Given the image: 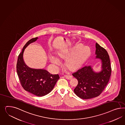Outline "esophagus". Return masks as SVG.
Returning a JSON list of instances; mask_svg holds the SVG:
<instances>
[{"label":"esophagus","instance_id":"esophagus-1","mask_svg":"<svg viewBox=\"0 0 125 125\" xmlns=\"http://www.w3.org/2000/svg\"><path fill=\"white\" fill-rule=\"evenodd\" d=\"M64 77L67 79L70 80L72 78V76H70V75H65Z\"/></svg>","mask_w":125,"mask_h":125}]
</instances>
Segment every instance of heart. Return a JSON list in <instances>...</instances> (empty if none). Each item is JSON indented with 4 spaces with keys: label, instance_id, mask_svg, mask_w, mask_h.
I'll return each instance as SVG.
<instances>
[{
    "label": "heart",
    "instance_id": "1",
    "mask_svg": "<svg viewBox=\"0 0 125 125\" xmlns=\"http://www.w3.org/2000/svg\"><path fill=\"white\" fill-rule=\"evenodd\" d=\"M80 46H75L71 50H68L64 55H58L57 58L50 54L49 55V60L52 64L57 66L60 64L59 61L67 58L73 52L77 51L80 47ZM90 50L88 46H84L77 51L71 57H69L65 62V65L70 70H76L82 66L84 61L89 55Z\"/></svg>",
    "mask_w": 125,
    "mask_h": 125
}]
</instances>
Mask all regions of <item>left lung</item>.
I'll use <instances>...</instances> for the list:
<instances>
[{"instance_id": "1", "label": "left lung", "mask_w": 125, "mask_h": 125, "mask_svg": "<svg viewBox=\"0 0 125 125\" xmlns=\"http://www.w3.org/2000/svg\"><path fill=\"white\" fill-rule=\"evenodd\" d=\"M95 59L101 61V70L95 72L91 65L85 66L72 74L78 80L74 89L75 94L82 99H89L100 95L109 81L111 68L109 56L105 49L95 44Z\"/></svg>"}]
</instances>
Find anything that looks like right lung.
<instances>
[{
    "label": "right lung",
    "instance_id": "1",
    "mask_svg": "<svg viewBox=\"0 0 125 125\" xmlns=\"http://www.w3.org/2000/svg\"><path fill=\"white\" fill-rule=\"evenodd\" d=\"M38 37L29 40L23 47L18 57L16 65L17 73L22 86L29 93L37 96H43L53 89L57 80L58 74H52L44 69L30 68L25 64L23 54L29 45L35 42Z\"/></svg>",
    "mask_w": 125,
    "mask_h": 125
}]
</instances>
